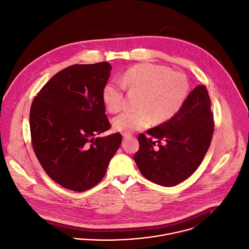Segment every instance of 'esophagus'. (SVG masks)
<instances>
[{"mask_svg": "<svg viewBox=\"0 0 249 249\" xmlns=\"http://www.w3.org/2000/svg\"><path fill=\"white\" fill-rule=\"evenodd\" d=\"M123 137H124V140H126V139L131 138V137H132V135H131L130 133H124V134H123Z\"/></svg>", "mask_w": 249, "mask_h": 249, "instance_id": "obj_1", "label": "esophagus"}]
</instances>
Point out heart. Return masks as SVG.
Wrapping results in <instances>:
<instances>
[{
    "label": "heart",
    "mask_w": 249,
    "mask_h": 249,
    "mask_svg": "<svg viewBox=\"0 0 249 249\" xmlns=\"http://www.w3.org/2000/svg\"><path fill=\"white\" fill-rule=\"evenodd\" d=\"M124 88L139 93L136 112L124 113L113 121L116 130L131 133L154 124H163L175 117L186 102L190 86L186 76L168 67L141 63L128 68L123 84L110 80L102 89V99L111 113H119L124 105Z\"/></svg>",
    "instance_id": "heart-1"
}]
</instances>
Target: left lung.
Listing matches in <instances>:
<instances>
[{"label": "left lung", "mask_w": 249, "mask_h": 249, "mask_svg": "<svg viewBox=\"0 0 249 249\" xmlns=\"http://www.w3.org/2000/svg\"><path fill=\"white\" fill-rule=\"evenodd\" d=\"M203 85L188 95L178 114L166 123L140 133L134 160L141 174L164 187L175 186L190 177L201 163L212 140L213 112ZM157 139L155 146L151 137Z\"/></svg>", "instance_id": "8db88e82"}]
</instances>
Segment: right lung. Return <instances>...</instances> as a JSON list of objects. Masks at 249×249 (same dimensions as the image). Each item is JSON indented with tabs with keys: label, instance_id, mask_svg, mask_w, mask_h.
<instances>
[{
	"label": "right lung",
	"instance_id": "right-lung-1",
	"mask_svg": "<svg viewBox=\"0 0 249 249\" xmlns=\"http://www.w3.org/2000/svg\"><path fill=\"white\" fill-rule=\"evenodd\" d=\"M108 62L75 64L55 74L37 93L30 109L31 143L46 173L63 188L84 192L97 185L122 143L110 129L102 89Z\"/></svg>",
	"mask_w": 249,
	"mask_h": 249
}]
</instances>
